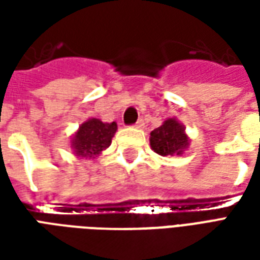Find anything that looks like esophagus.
I'll return each instance as SVG.
<instances>
[{
	"instance_id": "34e87169",
	"label": "esophagus",
	"mask_w": 260,
	"mask_h": 260,
	"mask_svg": "<svg viewBox=\"0 0 260 260\" xmlns=\"http://www.w3.org/2000/svg\"><path fill=\"white\" fill-rule=\"evenodd\" d=\"M143 125H145L143 119H138V122L135 124V126H136V128H143Z\"/></svg>"
}]
</instances>
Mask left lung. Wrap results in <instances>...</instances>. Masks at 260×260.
<instances>
[{
	"mask_svg": "<svg viewBox=\"0 0 260 260\" xmlns=\"http://www.w3.org/2000/svg\"><path fill=\"white\" fill-rule=\"evenodd\" d=\"M188 145L185 128L175 118L166 119L163 125L150 132V146L160 156H181Z\"/></svg>",
	"mask_w": 260,
	"mask_h": 260,
	"instance_id": "left-lung-1",
	"label": "left lung"
}]
</instances>
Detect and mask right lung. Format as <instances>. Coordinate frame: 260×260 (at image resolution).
Wrapping results in <instances>:
<instances>
[{
	"label": "right lung",
	"mask_w": 260,
	"mask_h": 260,
	"mask_svg": "<svg viewBox=\"0 0 260 260\" xmlns=\"http://www.w3.org/2000/svg\"><path fill=\"white\" fill-rule=\"evenodd\" d=\"M117 132L115 122H103L99 118H89L80 125L72 136L71 147L78 157L94 158L111 145Z\"/></svg>",
	"instance_id": "right-lung-1"
}]
</instances>
